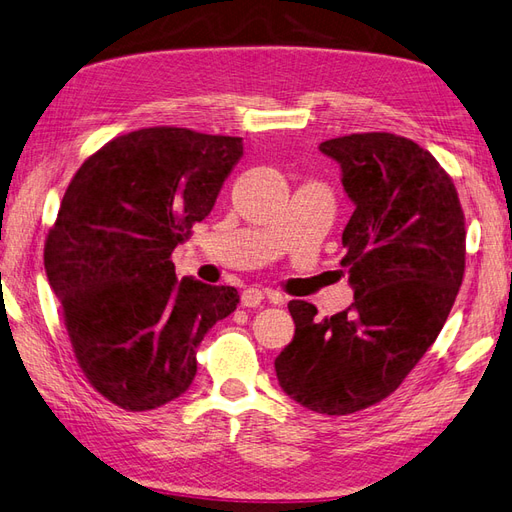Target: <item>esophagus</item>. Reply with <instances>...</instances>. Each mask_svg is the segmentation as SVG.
I'll use <instances>...</instances> for the list:
<instances>
[{
    "label": "esophagus",
    "mask_w": 512,
    "mask_h": 512,
    "mask_svg": "<svg viewBox=\"0 0 512 512\" xmlns=\"http://www.w3.org/2000/svg\"><path fill=\"white\" fill-rule=\"evenodd\" d=\"M264 299H268L270 303H283V296L279 292H270V290H261V288H246L242 292L244 307H257Z\"/></svg>",
    "instance_id": "1"
}]
</instances>
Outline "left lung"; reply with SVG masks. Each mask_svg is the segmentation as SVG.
<instances>
[{
  "mask_svg": "<svg viewBox=\"0 0 512 512\" xmlns=\"http://www.w3.org/2000/svg\"><path fill=\"white\" fill-rule=\"evenodd\" d=\"M355 211L342 268L355 301L318 318L290 301L294 338L275 360L283 392L320 414H351L395 392L441 334L465 275V213L430 152L392 133L320 144Z\"/></svg>",
  "mask_w": 512,
  "mask_h": 512,
  "instance_id": "8db88e82",
  "label": "left lung"
}]
</instances>
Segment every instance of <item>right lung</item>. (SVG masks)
Instances as JSON below:
<instances>
[{"instance_id":"obj_1","label":"right lung","mask_w":512,"mask_h":512,"mask_svg":"<svg viewBox=\"0 0 512 512\" xmlns=\"http://www.w3.org/2000/svg\"><path fill=\"white\" fill-rule=\"evenodd\" d=\"M242 154V137L152 126L104 144L71 178L45 272L78 366L115 406L144 412L181 397L200 340L240 303L231 285L178 281L170 257Z\"/></svg>"}]
</instances>
